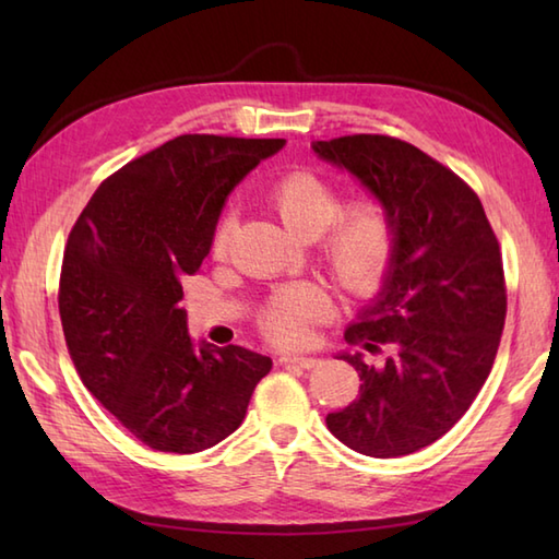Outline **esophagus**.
Listing matches in <instances>:
<instances>
[{"instance_id":"34e87169","label":"esophagus","mask_w":559,"mask_h":559,"mask_svg":"<svg viewBox=\"0 0 559 559\" xmlns=\"http://www.w3.org/2000/svg\"><path fill=\"white\" fill-rule=\"evenodd\" d=\"M278 362L283 367H302V370H312V367L319 362L317 358H305V355H281Z\"/></svg>"}]
</instances>
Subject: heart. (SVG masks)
<instances>
[{"instance_id":"b5f03b06","label":"heart","mask_w":559,"mask_h":559,"mask_svg":"<svg viewBox=\"0 0 559 559\" xmlns=\"http://www.w3.org/2000/svg\"><path fill=\"white\" fill-rule=\"evenodd\" d=\"M269 204L290 233L305 240L319 237L322 266L350 300H370L394 264V223L382 201L360 197L343 206L341 189L312 170H295L271 187ZM233 233V216H225L213 235V252L225 254ZM331 317V298L314 283H293L278 290L261 312V331L276 346H305L312 326Z\"/></svg>"}]
</instances>
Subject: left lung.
<instances>
[{
	"label": "left lung",
	"instance_id": "1",
	"mask_svg": "<svg viewBox=\"0 0 559 559\" xmlns=\"http://www.w3.org/2000/svg\"><path fill=\"white\" fill-rule=\"evenodd\" d=\"M312 148L382 201L396 235L386 283L346 329L350 346L389 355H341L360 394L326 427L365 456H406L447 435L492 370L507 317L500 242L478 194L408 141L353 134Z\"/></svg>",
	"mask_w": 559,
	"mask_h": 559
}]
</instances>
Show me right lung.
<instances>
[{
	"label": "right lung",
	"mask_w": 559,
	"mask_h": 559,
	"mask_svg": "<svg viewBox=\"0 0 559 559\" xmlns=\"http://www.w3.org/2000/svg\"><path fill=\"white\" fill-rule=\"evenodd\" d=\"M283 139L182 134L96 189L69 233L59 317L76 372L156 451L197 454L235 432L271 358L194 348L182 281L211 252L225 197Z\"/></svg>",
	"instance_id": "add662e5"
}]
</instances>
